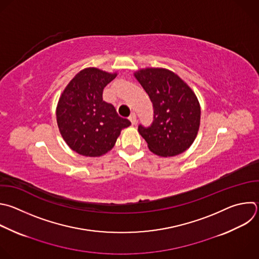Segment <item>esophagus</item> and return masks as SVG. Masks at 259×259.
<instances>
[{"instance_id": "esophagus-1", "label": "esophagus", "mask_w": 259, "mask_h": 259, "mask_svg": "<svg viewBox=\"0 0 259 259\" xmlns=\"http://www.w3.org/2000/svg\"><path fill=\"white\" fill-rule=\"evenodd\" d=\"M129 120L131 121V124H132V125H135V124H136V122H137L136 114H135V113H132V114L129 116Z\"/></svg>"}]
</instances>
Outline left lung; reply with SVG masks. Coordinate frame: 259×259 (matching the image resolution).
<instances>
[{"instance_id": "1", "label": "left lung", "mask_w": 259, "mask_h": 259, "mask_svg": "<svg viewBox=\"0 0 259 259\" xmlns=\"http://www.w3.org/2000/svg\"><path fill=\"white\" fill-rule=\"evenodd\" d=\"M135 77L153 108L150 126H138L148 148L160 156L184 152L193 143L200 124V106L189 86L166 69L147 68Z\"/></svg>"}]
</instances>
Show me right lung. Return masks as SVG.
<instances>
[{
	"label": "right lung",
	"instance_id": "add662e5",
	"mask_svg": "<svg viewBox=\"0 0 259 259\" xmlns=\"http://www.w3.org/2000/svg\"><path fill=\"white\" fill-rule=\"evenodd\" d=\"M117 74L97 68L80 71L67 85L57 107V123L66 143L79 154L100 156L111 150L122 129L131 125L103 92Z\"/></svg>",
	"mask_w": 259,
	"mask_h": 259
}]
</instances>
